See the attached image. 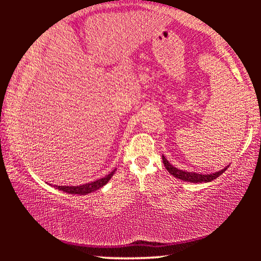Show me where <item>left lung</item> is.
Listing matches in <instances>:
<instances>
[{
	"label": "left lung",
	"mask_w": 261,
	"mask_h": 261,
	"mask_svg": "<svg viewBox=\"0 0 261 261\" xmlns=\"http://www.w3.org/2000/svg\"><path fill=\"white\" fill-rule=\"evenodd\" d=\"M162 161L163 165H165L166 169L169 171V174H171L173 176H175L176 178H179L182 180H185V182H191V183H202V182H212V180L218 178L221 174H223L224 171L227 170V168L229 166H227L226 168H223L222 170L215 171V173L212 174H201V173H192V171H187V170H180L178 168L174 167L173 165H170L169 161L167 160L165 158V155H162Z\"/></svg>",
	"instance_id": "1"
}]
</instances>
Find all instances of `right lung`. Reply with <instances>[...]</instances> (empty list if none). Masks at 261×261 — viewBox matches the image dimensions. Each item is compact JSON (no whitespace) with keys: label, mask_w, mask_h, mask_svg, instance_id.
Here are the masks:
<instances>
[{"label":"right lung","mask_w":261,"mask_h":261,"mask_svg":"<svg viewBox=\"0 0 261 261\" xmlns=\"http://www.w3.org/2000/svg\"><path fill=\"white\" fill-rule=\"evenodd\" d=\"M115 170L116 169H114L110 174L106 175L105 177L94 180V182H90L83 185H76V187H68V185H54V188L70 194H79V196H84V194L94 192L100 188H102L103 185L107 184L109 182V179L112 178L113 175L115 174Z\"/></svg>","instance_id":"1"}]
</instances>
